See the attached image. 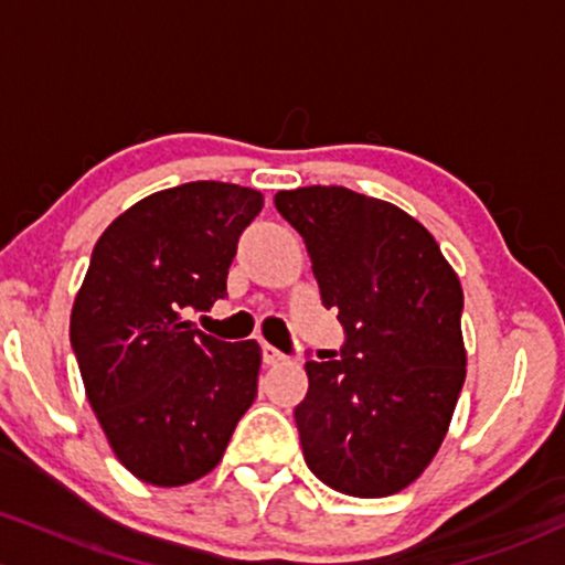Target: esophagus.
<instances>
[{
	"label": "esophagus",
	"mask_w": 565,
	"mask_h": 565,
	"mask_svg": "<svg viewBox=\"0 0 565 565\" xmlns=\"http://www.w3.org/2000/svg\"><path fill=\"white\" fill-rule=\"evenodd\" d=\"M260 350H263V361H265V364H278V361H284L281 350L270 345V342H260Z\"/></svg>",
	"instance_id": "obj_1"
}]
</instances>
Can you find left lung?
<instances>
[{"label":"left lung","instance_id":"8db88e82","mask_svg":"<svg viewBox=\"0 0 565 565\" xmlns=\"http://www.w3.org/2000/svg\"><path fill=\"white\" fill-rule=\"evenodd\" d=\"M274 204L345 332L327 361H305L308 393L295 406L305 462L342 494L391 497L436 457L462 391L459 278L436 238L387 201L308 185Z\"/></svg>","mask_w":565,"mask_h":565}]
</instances>
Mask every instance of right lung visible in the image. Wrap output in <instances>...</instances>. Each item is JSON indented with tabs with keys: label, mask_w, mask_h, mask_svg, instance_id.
Masks as SVG:
<instances>
[{
	"label": "right lung",
	"mask_w": 565,
	"mask_h": 565,
	"mask_svg": "<svg viewBox=\"0 0 565 565\" xmlns=\"http://www.w3.org/2000/svg\"><path fill=\"white\" fill-rule=\"evenodd\" d=\"M260 210V191L196 180L138 201L97 238L71 348L97 423L140 481L206 476L255 401L260 345L223 342L185 316L228 297L238 238Z\"/></svg>",
	"instance_id": "1"
}]
</instances>
